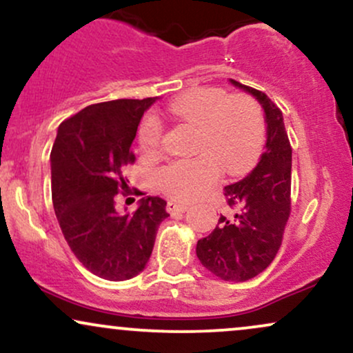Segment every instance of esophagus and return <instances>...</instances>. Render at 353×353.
I'll use <instances>...</instances> for the list:
<instances>
[{
	"instance_id": "esophagus-1",
	"label": "esophagus",
	"mask_w": 353,
	"mask_h": 353,
	"mask_svg": "<svg viewBox=\"0 0 353 353\" xmlns=\"http://www.w3.org/2000/svg\"><path fill=\"white\" fill-rule=\"evenodd\" d=\"M189 210L188 203H179V202H168V212L169 214H184Z\"/></svg>"
}]
</instances>
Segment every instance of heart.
Here are the masks:
<instances>
[{"label": "heart", "mask_w": 353, "mask_h": 353, "mask_svg": "<svg viewBox=\"0 0 353 353\" xmlns=\"http://www.w3.org/2000/svg\"><path fill=\"white\" fill-rule=\"evenodd\" d=\"M165 112L177 121L199 126L197 156L171 161L158 171L164 194L177 201L199 197L215 184L220 168L228 176L252 169L265 146L266 125L263 110L252 97L228 95L222 88L201 87L181 93ZM138 141L148 154L163 144V123L146 114L138 130Z\"/></svg>", "instance_id": "1"}]
</instances>
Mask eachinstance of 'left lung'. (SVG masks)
Listing matches in <instances>:
<instances>
[{"label": "left lung", "mask_w": 353, "mask_h": 353, "mask_svg": "<svg viewBox=\"0 0 353 353\" xmlns=\"http://www.w3.org/2000/svg\"><path fill=\"white\" fill-rule=\"evenodd\" d=\"M236 88L253 95L265 112L266 144L260 163L245 179L225 185L230 212L197 241V258L225 281H246L274 260L291 214V144L283 113L266 93L230 79Z\"/></svg>", "instance_id": "8db88e82"}]
</instances>
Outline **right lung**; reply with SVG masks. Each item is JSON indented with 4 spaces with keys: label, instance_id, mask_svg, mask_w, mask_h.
Masks as SVG:
<instances>
[{
    "label": "right lung",
    "instance_id": "add662e5",
    "mask_svg": "<svg viewBox=\"0 0 353 353\" xmlns=\"http://www.w3.org/2000/svg\"><path fill=\"white\" fill-rule=\"evenodd\" d=\"M156 99L95 103L67 118L50 151L52 203L70 250L90 273L125 281L146 268L159 223L169 217L161 197L139 199L118 212L114 195L131 194L121 171L134 163L131 144ZM134 201V199H133Z\"/></svg>",
    "mask_w": 353,
    "mask_h": 353
}]
</instances>
